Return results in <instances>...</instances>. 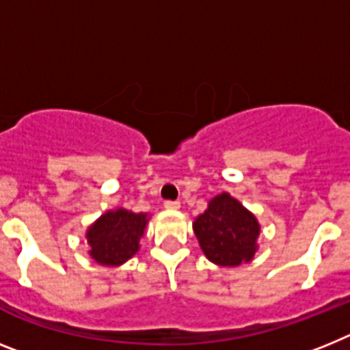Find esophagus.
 I'll use <instances>...</instances> for the list:
<instances>
[{"instance_id":"esophagus-1","label":"esophagus","mask_w":350,"mask_h":350,"mask_svg":"<svg viewBox=\"0 0 350 350\" xmlns=\"http://www.w3.org/2000/svg\"><path fill=\"white\" fill-rule=\"evenodd\" d=\"M163 206H165L167 210H180L181 202L180 201H165L163 202Z\"/></svg>"}]
</instances>
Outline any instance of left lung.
Masks as SVG:
<instances>
[{
    "instance_id": "1",
    "label": "left lung",
    "mask_w": 350,
    "mask_h": 350,
    "mask_svg": "<svg viewBox=\"0 0 350 350\" xmlns=\"http://www.w3.org/2000/svg\"><path fill=\"white\" fill-rule=\"evenodd\" d=\"M192 228L204 256L219 267L249 263L260 247L261 226L256 215L228 192L210 199Z\"/></svg>"
}]
</instances>
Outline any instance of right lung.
<instances>
[{"instance_id": "1", "label": "right lung", "mask_w": 350, "mask_h": 350, "mask_svg": "<svg viewBox=\"0 0 350 350\" xmlns=\"http://www.w3.org/2000/svg\"><path fill=\"white\" fill-rule=\"evenodd\" d=\"M149 213L126 208L105 211L85 231L89 256L103 267H119L139 252Z\"/></svg>"}]
</instances>
